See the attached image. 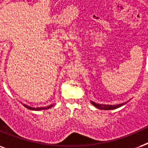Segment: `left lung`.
Listing matches in <instances>:
<instances>
[{"mask_svg":"<svg viewBox=\"0 0 148 148\" xmlns=\"http://www.w3.org/2000/svg\"><path fill=\"white\" fill-rule=\"evenodd\" d=\"M91 103L94 106H95L96 108H99V109H101V110H113V109H116V108H118L120 107H121L122 105L125 104V103H121V104H117V105H103V104H97V103H95L94 102L91 101Z\"/></svg>","mask_w":148,"mask_h":148,"instance_id":"obj_1","label":"left lung"}]
</instances>
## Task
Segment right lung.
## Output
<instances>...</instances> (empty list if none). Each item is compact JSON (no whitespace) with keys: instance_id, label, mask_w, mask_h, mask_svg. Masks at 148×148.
Listing matches in <instances>:
<instances>
[{"instance_id":"add662e5","label":"right lung","mask_w":148,"mask_h":148,"mask_svg":"<svg viewBox=\"0 0 148 148\" xmlns=\"http://www.w3.org/2000/svg\"><path fill=\"white\" fill-rule=\"evenodd\" d=\"M51 107H52V105H50L48 106V107H45V108H31V107H28V106H26L27 108H28V109H31V110H43V109H48V108H50Z\"/></svg>"}]
</instances>
